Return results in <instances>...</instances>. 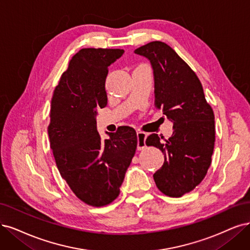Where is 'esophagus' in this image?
Instances as JSON below:
<instances>
[{"label":"esophagus","mask_w":250,"mask_h":250,"mask_svg":"<svg viewBox=\"0 0 250 250\" xmlns=\"http://www.w3.org/2000/svg\"><path fill=\"white\" fill-rule=\"evenodd\" d=\"M146 137H147V134L144 133V132H141V131H138L137 132V148L141 150V149H144L145 148V140H146Z\"/></svg>","instance_id":"esophagus-1"}]
</instances>
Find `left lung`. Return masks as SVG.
I'll list each match as a JSON object with an SVG mask.
<instances>
[{
	"instance_id": "obj_1",
	"label": "left lung",
	"mask_w": 250,
	"mask_h": 250,
	"mask_svg": "<svg viewBox=\"0 0 250 250\" xmlns=\"http://www.w3.org/2000/svg\"><path fill=\"white\" fill-rule=\"evenodd\" d=\"M150 62L154 79V106L173 123L167 141L151 134L146 145L159 148L165 162L153 174L158 188L169 197H181L206 176L215 141L213 110L188 64L169 45L153 41L134 51Z\"/></svg>"
}]
</instances>
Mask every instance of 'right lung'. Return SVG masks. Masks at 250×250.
<instances>
[{
  "label": "right lung",
  "mask_w": 250,
  "mask_h": 250,
  "mask_svg": "<svg viewBox=\"0 0 250 250\" xmlns=\"http://www.w3.org/2000/svg\"><path fill=\"white\" fill-rule=\"evenodd\" d=\"M124 53V49H80L51 100L48 136L55 163L76 197L90 206H105L118 197L137 148L131 126L106 132L105 140L97 130V108L107 105L108 67Z\"/></svg>",
  "instance_id": "add662e5"
}]
</instances>
